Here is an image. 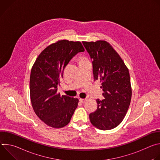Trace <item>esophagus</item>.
Masks as SVG:
<instances>
[{"mask_svg": "<svg viewBox=\"0 0 160 160\" xmlns=\"http://www.w3.org/2000/svg\"><path fill=\"white\" fill-rule=\"evenodd\" d=\"M87 99H80V101L81 102H82V103H84V102H85L86 101H87Z\"/></svg>", "mask_w": 160, "mask_h": 160, "instance_id": "34e87169", "label": "esophagus"}]
</instances>
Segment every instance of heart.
<instances>
[{
    "mask_svg": "<svg viewBox=\"0 0 160 160\" xmlns=\"http://www.w3.org/2000/svg\"><path fill=\"white\" fill-rule=\"evenodd\" d=\"M85 60H87V58H84V57H82L80 58V61H85Z\"/></svg>",
    "mask_w": 160,
    "mask_h": 160,
    "instance_id": "heart-1",
    "label": "heart"
}]
</instances>
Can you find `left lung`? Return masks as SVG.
Here are the masks:
<instances>
[{"instance_id": "obj_1", "label": "left lung", "mask_w": 160, "mask_h": 160, "mask_svg": "<svg viewBox=\"0 0 160 160\" xmlns=\"http://www.w3.org/2000/svg\"><path fill=\"white\" fill-rule=\"evenodd\" d=\"M92 59L94 80H100L104 99L96 100L98 108L89 115L94 127L108 130L124 119L130 104L132 87L128 68L112 45L105 40L83 41Z\"/></svg>"}]
</instances>
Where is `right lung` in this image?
Wrapping results in <instances>:
<instances>
[{"mask_svg":"<svg viewBox=\"0 0 160 160\" xmlns=\"http://www.w3.org/2000/svg\"><path fill=\"white\" fill-rule=\"evenodd\" d=\"M85 51L82 43L58 40L44 49L31 70L30 94L37 116L47 125L55 128L70 123L78 99L58 92L66 66L78 52Z\"/></svg>","mask_w":160,"mask_h":160,"instance_id":"add662e5","label":"right lung"}]
</instances>
